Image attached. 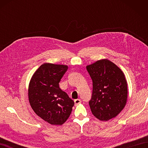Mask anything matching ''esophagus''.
Masks as SVG:
<instances>
[{
  "instance_id": "1",
  "label": "esophagus",
  "mask_w": 148,
  "mask_h": 148,
  "mask_svg": "<svg viewBox=\"0 0 148 148\" xmlns=\"http://www.w3.org/2000/svg\"><path fill=\"white\" fill-rule=\"evenodd\" d=\"M74 103H75V105L77 106L79 104V103H81V100L80 99H76L74 100Z\"/></svg>"
}]
</instances>
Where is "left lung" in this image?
<instances>
[{
	"label": "left lung",
	"mask_w": 148,
	"mask_h": 148,
	"mask_svg": "<svg viewBox=\"0 0 148 148\" xmlns=\"http://www.w3.org/2000/svg\"><path fill=\"white\" fill-rule=\"evenodd\" d=\"M93 81L89 105L92 114L100 121L115 118L126 105L127 82L123 72L108 59L86 66Z\"/></svg>",
	"instance_id": "1"
}]
</instances>
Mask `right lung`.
I'll use <instances>...</instances> for the list:
<instances>
[{"label":"right lung","mask_w":148,"mask_h":148,"mask_svg":"<svg viewBox=\"0 0 148 148\" xmlns=\"http://www.w3.org/2000/svg\"><path fill=\"white\" fill-rule=\"evenodd\" d=\"M68 67L45 63L34 72L29 86V100L36 114L48 123L62 125L71 115L74 102L59 87Z\"/></svg>","instance_id":"obj_1"}]
</instances>
